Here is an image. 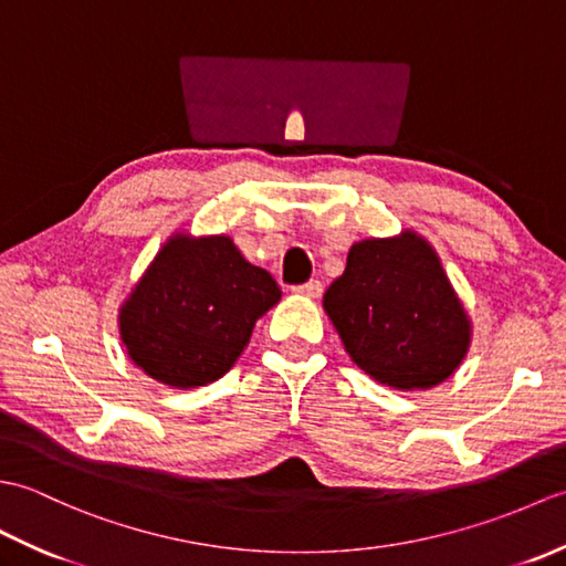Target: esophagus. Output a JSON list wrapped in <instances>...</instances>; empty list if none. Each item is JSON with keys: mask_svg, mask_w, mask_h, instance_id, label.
Wrapping results in <instances>:
<instances>
[{"mask_svg": "<svg viewBox=\"0 0 566 566\" xmlns=\"http://www.w3.org/2000/svg\"><path fill=\"white\" fill-rule=\"evenodd\" d=\"M294 292H296V294H302V296H306V298H318V296L323 294V284H321L318 280H308L306 284H298V286H294Z\"/></svg>", "mask_w": 566, "mask_h": 566, "instance_id": "1", "label": "esophagus"}]
</instances>
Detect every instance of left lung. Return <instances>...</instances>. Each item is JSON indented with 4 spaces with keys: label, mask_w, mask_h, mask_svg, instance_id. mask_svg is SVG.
I'll list each match as a JSON object with an SVG mask.
<instances>
[{
    "label": "left lung",
    "mask_w": 566,
    "mask_h": 566,
    "mask_svg": "<svg viewBox=\"0 0 566 566\" xmlns=\"http://www.w3.org/2000/svg\"><path fill=\"white\" fill-rule=\"evenodd\" d=\"M323 308L353 363L396 389L436 387L469 347L464 308L416 233L353 245Z\"/></svg>",
    "instance_id": "obj_1"
}]
</instances>
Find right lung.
Listing matches in <instances>:
<instances>
[{"mask_svg": "<svg viewBox=\"0 0 566 566\" xmlns=\"http://www.w3.org/2000/svg\"><path fill=\"white\" fill-rule=\"evenodd\" d=\"M280 296L272 274L240 255L231 238L177 235L124 304L122 338L153 379L203 387L235 365L255 321Z\"/></svg>", "mask_w": 566, "mask_h": 566, "instance_id": "1", "label": "right lung"}]
</instances>
